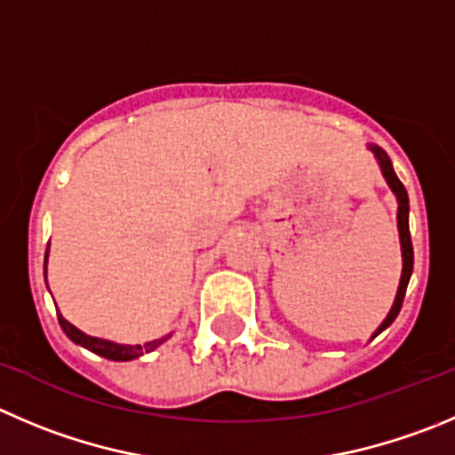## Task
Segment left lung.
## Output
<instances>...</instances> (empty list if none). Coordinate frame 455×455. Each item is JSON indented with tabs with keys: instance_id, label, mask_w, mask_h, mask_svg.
<instances>
[{
	"instance_id": "1",
	"label": "left lung",
	"mask_w": 455,
	"mask_h": 455,
	"mask_svg": "<svg viewBox=\"0 0 455 455\" xmlns=\"http://www.w3.org/2000/svg\"><path fill=\"white\" fill-rule=\"evenodd\" d=\"M371 149H373L375 156H378L384 179H387V183L391 185L393 194L397 196V228H400L402 261H404V267H402L400 288H397L395 301H393V308H391V313H388V317L384 319L382 326L375 331L373 337H378L379 332L384 331V328H388L393 322H395V317L400 315V310H402V301H404V295H406V285H409L411 272H413V243H411V232H409V194H406L404 185H402V180L397 179L395 172H393V165H391V160H388V156L384 154L379 147H371Z\"/></svg>"
}]
</instances>
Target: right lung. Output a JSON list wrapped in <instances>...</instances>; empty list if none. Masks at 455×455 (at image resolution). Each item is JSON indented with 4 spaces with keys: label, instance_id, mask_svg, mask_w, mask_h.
Instances as JSON below:
<instances>
[{
    "label": "right lung",
    "instance_id": "obj_1",
    "mask_svg": "<svg viewBox=\"0 0 455 455\" xmlns=\"http://www.w3.org/2000/svg\"><path fill=\"white\" fill-rule=\"evenodd\" d=\"M44 263H46V257H44ZM44 272H46V266H44ZM58 322H60V326H62V331L67 332L68 339L76 341V344H80V346H84V348L93 350L95 355H102V357H107V360H116V362L136 360V357H140L142 353H149V350H154L156 346H160L163 341L167 339V337H163V339L147 341L145 346H124V344H116V341H107V339H98V337L84 335V332L77 331L76 326H71V323H68L60 313H58Z\"/></svg>",
    "mask_w": 455,
    "mask_h": 455
}]
</instances>
